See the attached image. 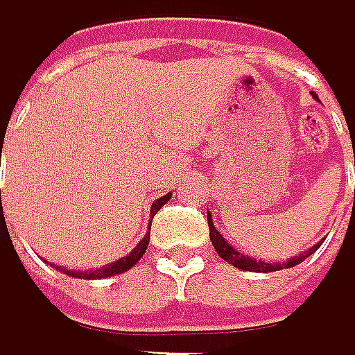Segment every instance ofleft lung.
<instances>
[{
  "label": "left lung",
  "instance_id": "8db88e82",
  "mask_svg": "<svg viewBox=\"0 0 355 355\" xmlns=\"http://www.w3.org/2000/svg\"><path fill=\"white\" fill-rule=\"evenodd\" d=\"M313 98H318V96L313 94ZM208 230H210V242H212V246H214V250H216V254H218L220 259H225L227 263H232V265L238 267V269L257 271V273H269V271H277V269L295 267V265L303 263L309 254H313V252L322 246V242H318V244H313L307 252H303V254H299V257H293V259H288L286 263H265V261H254V259H250V257L238 252L230 242H227V240L220 236V232L216 230V227H214V223H212V218H210V212H208Z\"/></svg>",
  "mask_w": 355,
  "mask_h": 355
}]
</instances>
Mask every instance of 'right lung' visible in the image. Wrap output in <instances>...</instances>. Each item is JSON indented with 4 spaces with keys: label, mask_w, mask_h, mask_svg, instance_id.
Listing matches in <instances>:
<instances>
[{
    "label": "right lung",
    "mask_w": 355,
    "mask_h": 355,
    "mask_svg": "<svg viewBox=\"0 0 355 355\" xmlns=\"http://www.w3.org/2000/svg\"><path fill=\"white\" fill-rule=\"evenodd\" d=\"M170 198H172V193H166L164 198H157V200L151 204V216H155V212H157ZM149 234H151V230L147 232V236L137 244V248H135L128 257H121V259H117L115 263H109V265H105V267H101V269H92V271H73V269H60L58 265H52V263H50V265L56 267V269H60L62 273H67V275H71V277H84V280H103V277H111V275L123 273V271H128L130 267H135V265L141 261V257L145 254L147 246H149Z\"/></svg>",
    "instance_id": "right-lung-1"
}]
</instances>
